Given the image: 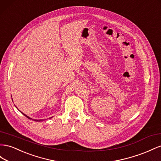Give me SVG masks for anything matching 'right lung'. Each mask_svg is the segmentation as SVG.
<instances>
[{
  "label": "right lung",
  "mask_w": 161,
  "mask_h": 161,
  "mask_svg": "<svg viewBox=\"0 0 161 161\" xmlns=\"http://www.w3.org/2000/svg\"><path fill=\"white\" fill-rule=\"evenodd\" d=\"M21 113H22V112H21ZM22 114H24V116H26V117H27V118H28V119H31V118H30V117H29V116H27V115H25V114H24V113H22ZM51 118H52V117H51ZM35 120V121H41V120Z\"/></svg>",
  "instance_id": "right-lung-1"
}]
</instances>
